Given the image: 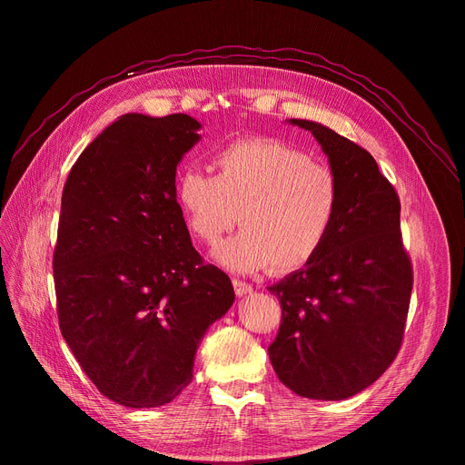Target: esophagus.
Returning a JSON list of instances; mask_svg holds the SVG:
<instances>
[{"label":"esophagus","mask_w":465,"mask_h":465,"mask_svg":"<svg viewBox=\"0 0 465 465\" xmlns=\"http://www.w3.org/2000/svg\"><path fill=\"white\" fill-rule=\"evenodd\" d=\"M233 288H235V294H237L239 298L252 294V290H254L249 282H245V281H239V279H233Z\"/></svg>","instance_id":"34e87169"}]
</instances>
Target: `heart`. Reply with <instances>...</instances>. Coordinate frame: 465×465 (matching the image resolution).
<instances>
[{"label":"heart","instance_id":"1","mask_svg":"<svg viewBox=\"0 0 465 465\" xmlns=\"http://www.w3.org/2000/svg\"><path fill=\"white\" fill-rule=\"evenodd\" d=\"M216 175L181 169L173 195L188 232L214 247L237 223L242 230L214 251L232 272L272 265L288 273L312 262L337 223L341 186L333 171L281 139L247 137L220 149Z\"/></svg>","mask_w":465,"mask_h":465}]
</instances>
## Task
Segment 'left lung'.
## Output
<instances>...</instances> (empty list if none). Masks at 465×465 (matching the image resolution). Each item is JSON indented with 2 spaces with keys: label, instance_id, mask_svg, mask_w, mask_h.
Returning a JSON list of instances; mask_svg holds the SVG:
<instances>
[{
  "label": "left lung",
  "instance_id": "left-lung-1",
  "mask_svg": "<svg viewBox=\"0 0 465 465\" xmlns=\"http://www.w3.org/2000/svg\"><path fill=\"white\" fill-rule=\"evenodd\" d=\"M341 186L337 223L324 249L267 290L282 319L270 360L281 382L309 400H347L373 384L403 339L412 267L400 232V198L375 158L312 120Z\"/></svg>",
  "mask_w": 465,
  "mask_h": 465
}]
</instances>
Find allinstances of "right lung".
<instances>
[{
	"label": "right lung",
	"mask_w": 465,
	"mask_h": 465,
	"mask_svg": "<svg viewBox=\"0 0 465 465\" xmlns=\"http://www.w3.org/2000/svg\"><path fill=\"white\" fill-rule=\"evenodd\" d=\"M200 128L183 113H128L86 146L64 186L60 330L95 388L124 407L173 401L205 331L235 300L230 277L192 247L173 195Z\"/></svg>",
	"instance_id": "1"
}]
</instances>
